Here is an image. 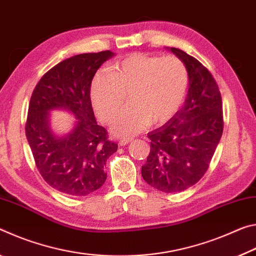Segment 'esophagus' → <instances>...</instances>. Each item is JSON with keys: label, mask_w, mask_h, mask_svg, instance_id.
Wrapping results in <instances>:
<instances>
[{"label": "esophagus", "mask_w": 256, "mask_h": 256, "mask_svg": "<svg viewBox=\"0 0 256 256\" xmlns=\"http://www.w3.org/2000/svg\"><path fill=\"white\" fill-rule=\"evenodd\" d=\"M132 140H134L132 138H121V140H119V144L121 146H124V145H127V144L130 143V142H132Z\"/></svg>", "instance_id": "1"}]
</instances>
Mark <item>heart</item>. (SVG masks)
I'll return each instance as SVG.
<instances>
[{
  "instance_id": "heart-1",
  "label": "heart",
  "mask_w": 256,
  "mask_h": 256,
  "mask_svg": "<svg viewBox=\"0 0 256 256\" xmlns=\"http://www.w3.org/2000/svg\"><path fill=\"white\" fill-rule=\"evenodd\" d=\"M188 82V70L177 56L135 53L116 61L111 70L95 74L90 98L100 118L110 121L129 92L130 106L116 116L111 132L130 137L150 124H161L172 118L185 100Z\"/></svg>"
}]
</instances>
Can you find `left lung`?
<instances>
[{
	"label": "left lung",
	"mask_w": 256,
	"mask_h": 256,
	"mask_svg": "<svg viewBox=\"0 0 256 256\" xmlns=\"http://www.w3.org/2000/svg\"><path fill=\"white\" fill-rule=\"evenodd\" d=\"M188 70L184 106L162 127L148 134L150 152L142 177L163 192H182L206 172L224 132L222 100L214 78L195 58L171 48Z\"/></svg>",
	"instance_id": "left-lung-1"
}]
</instances>
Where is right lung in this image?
<instances>
[{
  "instance_id": "obj_1",
  "label": "right lung",
  "mask_w": 256,
  "mask_h": 256,
  "mask_svg": "<svg viewBox=\"0 0 256 256\" xmlns=\"http://www.w3.org/2000/svg\"><path fill=\"white\" fill-rule=\"evenodd\" d=\"M114 54L84 53L50 69L29 102L26 136L35 164L50 186L66 195L86 196L106 182V160L118 150L96 122L90 85L96 71ZM66 110L78 118L72 131L56 136L49 127V111Z\"/></svg>"
}]
</instances>
